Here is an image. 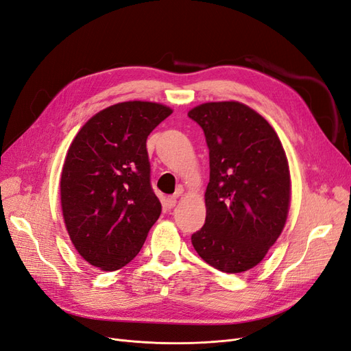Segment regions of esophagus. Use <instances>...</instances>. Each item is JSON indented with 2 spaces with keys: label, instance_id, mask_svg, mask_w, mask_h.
<instances>
[{
  "label": "esophagus",
  "instance_id": "34e87169",
  "mask_svg": "<svg viewBox=\"0 0 351 351\" xmlns=\"http://www.w3.org/2000/svg\"><path fill=\"white\" fill-rule=\"evenodd\" d=\"M176 203H177V196H168L165 199V208L167 209H173L176 206Z\"/></svg>",
  "mask_w": 351,
  "mask_h": 351
}]
</instances>
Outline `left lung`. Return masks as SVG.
Segmentation results:
<instances>
[{
    "label": "left lung",
    "mask_w": 351,
    "mask_h": 351,
    "mask_svg": "<svg viewBox=\"0 0 351 351\" xmlns=\"http://www.w3.org/2000/svg\"><path fill=\"white\" fill-rule=\"evenodd\" d=\"M209 148L206 221L191 244L212 267L243 273L276 243L291 203L282 142L267 120L238 101L204 103L189 112Z\"/></svg>",
    "instance_id": "1"
}]
</instances>
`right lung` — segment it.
<instances>
[{"mask_svg": "<svg viewBox=\"0 0 351 351\" xmlns=\"http://www.w3.org/2000/svg\"><path fill=\"white\" fill-rule=\"evenodd\" d=\"M171 113L158 103H119L93 116L72 141L60 203L72 244L94 267H125L160 217L147 139Z\"/></svg>", "mask_w": 351, "mask_h": 351, "instance_id": "1", "label": "right lung"}]
</instances>
